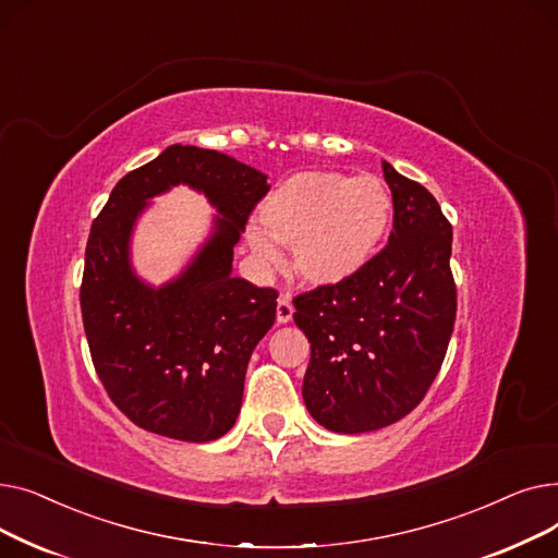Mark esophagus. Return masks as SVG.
Returning a JSON list of instances; mask_svg holds the SVG:
<instances>
[{"label":"esophagus","mask_w":558,"mask_h":558,"mask_svg":"<svg viewBox=\"0 0 558 558\" xmlns=\"http://www.w3.org/2000/svg\"><path fill=\"white\" fill-rule=\"evenodd\" d=\"M291 316H294V305H291L289 296H284V294H282V296L278 299V310H276L278 324H289Z\"/></svg>","instance_id":"esophagus-1"}]
</instances>
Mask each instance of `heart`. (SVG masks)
Here are the masks:
<instances>
[{
    "label": "heart",
    "instance_id": "1",
    "mask_svg": "<svg viewBox=\"0 0 558 558\" xmlns=\"http://www.w3.org/2000/svg\"><path fill=\"white\" fill-rule=\"evenodd\" d=\"M391 213V192L377 175L303 171L259 205V221L272 240L294 246V269L305 282L328 287L366 267L385 240ZM268 239L262 230L248 232L253 253L274 267L280 253Z\"/></svg>",
    "mask_w": 558,
    "mask_h": 558
}]
</instances>
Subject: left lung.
Here are the masks:
<instances>
[{
  "mask_svg": "<svg viewBox=\"0 0 558 558\" xmlns=\"http://www.w3.org/2000/svg\"><path fill=\"white\" fill-rule=\"evenodd\" d=\"M389 244L353 278L294 299L310 339L303 400L318 425L360 434L404 418L432 387L457 316L452 226L438 201L383 162Z\"/></svg>",
  "mask_w": 558,
  "mask_h": 558,
  "instance_id": "8db88e82",
  "label": "left lung"
}]
</instances>
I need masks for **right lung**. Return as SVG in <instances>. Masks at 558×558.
Listing matches in <instances>:
<instances>
[{
    "label": "right lung",
    "mask_w": 558,
    "mask_h": 558,
    "mask_svg": "<svg viewBox=\"0 0 558 558\" xmlns=\"http://www.w3.org/2000/svg\"><path fill=\"white\" fill-rule=\"evenodd\" d=\"M185 182L211 198L218 228L173 283L134 278L128 240L145 198ZM269 185L234 158L173 144L114 185L85 246L81 314L95 371L137 427L205 444L238 421L253 348L276 320L278 291L232 278V248Z\"/></svg>",
    "instance_id": "obj_1"
}]
</instances>
